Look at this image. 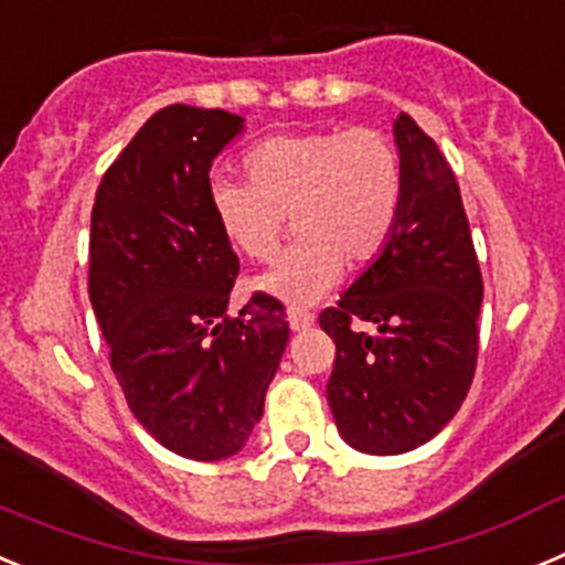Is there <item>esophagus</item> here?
Here are the masks:
<instances>
[{"instance_id":"34e87169","label":"esophagus","mask_w":565,"mask_h":565,"mask_svg":"<svg viewBox=\"0 0 565 565\" xmlns=\"http://www.w3.org/2000/svg\"><path fill=\"white\" fill-rule=\"evenodd\" d=\"M287 320H289V329H295V332H303V329H309L315 323V315L303 312V309H289Z\"/></svg>"}]
</instances>
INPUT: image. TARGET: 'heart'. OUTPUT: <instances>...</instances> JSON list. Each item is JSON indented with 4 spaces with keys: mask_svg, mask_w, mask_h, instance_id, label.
Returning <instances> with one entry per match:
<instances>
[{
    "mask_svg": "<svg viewBox=\"0 0 565 565\" xmlns=\"http://www.w3.org/2000/svg\"><path fill=\"white\" fill-rule=\"evenodd\" d=\"M247 182L211 185V213L227 245L270 262L287 216L298 245L256 278L287 307H312L343 278L383 253L403 202V162L391 137L371 126L289 131L245 157Z\"/></svg>",
    "mask_w": 565,
    "mask_h": 565,
    "instance_id": "obj_1",
    "label": "heart"
}]
</instances>
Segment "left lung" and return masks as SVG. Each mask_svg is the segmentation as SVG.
<instances>
[{"label":"left lung","mask_w":565,"mask_h":565,"mask_svg":"<svg viewBox=\"0 0 565 565\" xmlns=\"http://www.w3.org/2000/svg\"><path fill=\"white\" fill-rule=\"evenodd\" d=\"M394 137L403 162L394 233L318 318L334 340L327 383L334 425L354 450L374 456L425 445L461 408L484 298L454 169L405 111Z\"/></svg>","instance_id":"left-lung-1"}]
</instances>
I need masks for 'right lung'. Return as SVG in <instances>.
Returning a JSON list of instances; mask_svg holds the SVG:
<instances>
[{
  "label": "right lung",
  "mask_w": 565,
  "mask_h": 565,
  "mask_svg": "<svg viewBox=\"0 0 565 565\" xmlns=\"http://www.w3.org/2000/svg\"><path fill=\"white\" fill-rule=\"evenodd\" d=\"M245 129L222 109L154 111L95 194L89 301L137 422L171 454H238L287 349L281 301L227 312L238 256L211 213V166Z\"/></svg>",
  "instance_id": "right-lung-1"
}]
</instances>
